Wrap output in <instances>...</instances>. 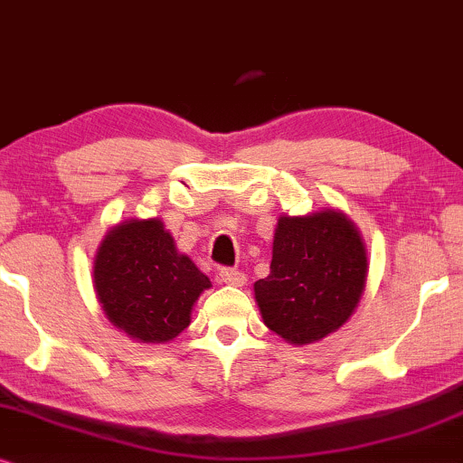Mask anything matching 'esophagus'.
<instances>
[{"label": "esophagus", "mask_w": 463, "mask_h": 463, "mask_svg": "<svg viewBox=\"0 0 463 463\" xmlns=\"http://www.w3.org/2000/svg\"><path fill=\"white\" fill-rule=\"evenodd\" d=\"M220 281L232 288H243L245 286V275L237 269H222L220 270Z\"/></svg>", "instance_id": "34e87169"}]
</instances>
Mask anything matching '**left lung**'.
<instances>
[{
  "label": "left lung",
  "mask_w": 463,
  "mask_h": 463,
  "mask_svg": "<svg viewBox=\"0 0 463 463\" xmlns=\"http://www.w3.org/2000/svg\"><path fill=\"white\" fill-rule=\"evenodd\" d=\"M368 256L357 226L338 209L279 215L270 273L254 283L262 322L289 345H309L354 316Z\"/></svg>",
  "instance_id": "obj_1"
}]
</instances>
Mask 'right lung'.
Returning a JSON list of instances; mask_svg holds the SVG:
<instances>
[{
	"label": "right lung",
	"mask_w": 463,
	"mask_h": 463,
	"mask_svg": "<svg viewBox=\"0 0 463 463\" xmlns=\"http://www.w3.org/2000/svg\"><path fill=\"white\" fill-rule=\"evenodd\" d=\"M92 288L109 324L135 343H169L190 326L193 307L212 288L158 218L109 228L92 262Z\"/></svg>",
	"instance_id": "right-lung-1"
}]
</instances>
